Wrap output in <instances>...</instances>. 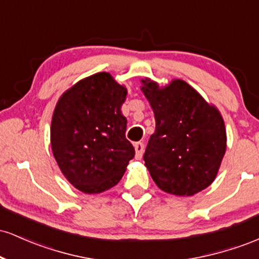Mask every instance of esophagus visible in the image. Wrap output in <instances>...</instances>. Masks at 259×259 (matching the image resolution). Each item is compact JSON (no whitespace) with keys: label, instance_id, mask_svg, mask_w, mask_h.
Segmentation results:
<instances>
[{"label":"esophagus","instance_id":"1","mask_svg":"<svg viewBox=\"0 0 259 259\" xmlns=\"http://www.w3.org/2000/svg\"><path fill=\"white\" fill-rule=\"evenodd\" d=\"M134 147H135L136 159H140L142 157V153H144V144H142V142H135V144H134Z\"/></svg>","mask_w":259,"mask_h":259}]
</instances>
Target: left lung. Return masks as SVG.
I'll list each match as a JSON object with an SVG mask.
<instances>
[{"instance_id":"8db88e82","label":"left lung","mask_w":259,"mask_h":259,"mask_svg":"<svg viewBox=\"0 0 259 259\" xmlns=\"http://www.w3.org/2000/svg\"><path fill=\"white\" fill-rule=\"evenodd\" d=\"M156 119L144 154L156 185L168 194L192 196L215 179L227 150L221 112L184 80L159 88L142 80Z\"/></svg>"}]
</instances>
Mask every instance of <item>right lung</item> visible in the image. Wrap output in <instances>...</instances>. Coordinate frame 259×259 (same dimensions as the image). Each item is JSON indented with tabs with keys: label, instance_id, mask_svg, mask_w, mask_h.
I'll return each instance as SVG.
<instances>
[{
	"label": "right lung",
	"instance_id": "add662e5",
	"mask_svg": "<svg viewBox=\"0 0 259 259\" xmlns=\"http://www.w3.org/2000/svg\"><path fill=\"white\" fill-rule=\"evenodd\" d=\"M126 94V88L102 72L80 80L56 105L53 156L67 180L81 192L100 194L117 185L135 156L120 111Z\"/></svg>",
	"mask_w": 259,
	"mask_h": 259
}]
</instances>
